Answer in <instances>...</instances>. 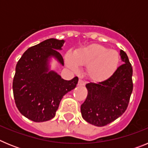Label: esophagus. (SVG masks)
Listing matches in <instances>:
<instances>
[{
    "label": "esophagus",
    "mask_w": 148,
    "mask_h": 148,
    "mask_svg": "<svg viewBox=\"0 0 148 148\" xmlns=\"http://www.w3.org/2000/svg\"><path fill=\"white\" fill-rule=\"evenodd\" d=\"M78 86L85 85V82H84V81L82 80V79H79V81H78Z\"/></svg>",
    "instance_id": "34e87169"
}]
</instances>
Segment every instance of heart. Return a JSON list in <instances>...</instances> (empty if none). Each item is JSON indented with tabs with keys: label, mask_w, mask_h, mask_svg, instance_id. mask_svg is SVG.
Wrapping results in <instances>:
<instances>
[{
	"label": "heart",
	"mask_w": 148,
	"mask_h": 148,
	"mask_svg": "<svg viewBox=\"0 0 148 148\" xmlns=\"http://www.w3.org/2000/svg\"><path fill=\"white\" fill-rule=\"evenodd\" d=\"M119 62V56L116 51L101 45L81 48L66 58L67 65L74 70L78 65H87V76L97 82L110 78L117 70Z\"/></svg>",
	"instance_id": "b5f03b06"
}]
</instances>
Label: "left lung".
I'll list each match as a JSON object with an SVG mask.
<instances>
[{
    "label": "left lung",
    "mask_w": 148,
    "mask_h": 148,
    "mask_svg": "<svg viewBox=\"0 0 148 148\" xmlns=\"http://www.w3.org/2000/svg\"><path fill=\"white\" fill-rule=\"evenodd\" d=\"M123 64L110 78L99 83H88L87 97L81 106L82 118L97 127L108 125L121 116L127 108L133 91V69L128 57L120 50Z\"/></svg>",
    "instance_id": "8db88e82"
}]
</instances>
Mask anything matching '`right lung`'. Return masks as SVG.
Instances as JSON below:
<instances>
[{
  "instance_id": "1",
  "label": "right lung",
  "mask_w": 148,
  "mask_h": 148,
  "mask_svg": "<svg viewBox=\"0 0 148 148\" xmlns=\"http://www.w3.org/2000/svg\"><path fill=\"white\" fill-rule=\"evenodd\" d=\"M64 42L47 39L29 48L17 63L12 83L15 104L23 116L35 122L54 118L63 96L78 84V77L66 81L51 70L53 59L64 66L58 51Z\"/></svg>"
}]
</instances>
